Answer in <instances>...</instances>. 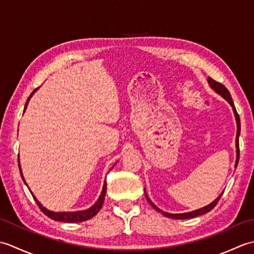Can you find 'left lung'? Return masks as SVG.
I'll return each mask as SVG.
<instances>
[{
  "instance_id": "obj_1",
  "label": "left lung",
  "mask_w": 254,
  "mask_h": 254,
  "mask_svg": "<svg viewBox=\"0 0 254 254\" xmlns=\"http://www.w3.org/2000/svg\"><path fill=\"white\" fill-rule=\"evenodd\" d=\"M208 83L210 85V87H212L215 91H216L217 94L222 95L224 98L227 100L229 104L231 105V107L234 108V112H235V116H236V120H237V137H236V146H237V160H236V167L237 165H238V161H239V154H240V150H239V135H240V118H239V115L238 112H237L236 108H235V105H234V101L233 99H231V96H230V93L229 90L225 87V86L222 84V83H218L216 82V80L208 77ZM223 195V193L220 194V195L215 199V201L213 203H210L209 205H207V206H205L203 208H199V209H196V210H193V212H190V213H185V214H169V213H166V212H163V210L159 209L156 205L150 201V199L148 198L146 192H145V196H146L148 203L152 205V206L156 209L158 210V212H161L163 213V215H165L166 217H169V218H174V219H188V218H193V217H196V216H199V215H203L205 213H208L209 210H212L215 206H216V204L218 203L220 196Z\"/></svg>"
}]
</instances>
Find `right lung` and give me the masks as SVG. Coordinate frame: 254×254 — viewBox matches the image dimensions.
<instances>
[{
	"instance_id": "right-lung-1",
	"label": "right lung",
	"mask_w": 254,
	"mask_h": 254,
	"mask_svg": "<svg viewBox=\"0 0 254 254\" xmlns=\"http://www.w3.org/2000/svg\"><path fill=\"white\" fill-rule=\"evenodd\" d=\"M36 90H37V88L34 91H32V93L30 94V96L28 97V99H27L24 111L26 110V107H27V105H28V101L31 98L32 94H34ZM19 170H20V168H19ZM20 174H21V172H20ZM21 178H23V175H21ZM24 182H25V180H24ZM106 191H107V182L105 181L104 188H102V192L100 194L98 201L95 203L94 206H91L90 208L86 209V210H79V212H71V213H55V212H51V210L47 209V208H45L44 206H42V205L39 203V201H38V199L34 196V194H32V196H34L36 203L38 204V206H39V208L41 209V212L44 213L45 215H47V216L49 217V218H51L53 220H58V222H64V223H80V222H85V220H87V219H89L91 217H94L95 215L99 212V209L101 208L102 204H104V201H105Z\"/></svg>"
}]
</instances>
